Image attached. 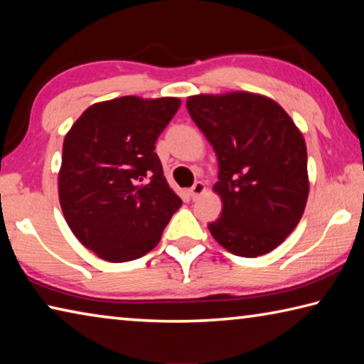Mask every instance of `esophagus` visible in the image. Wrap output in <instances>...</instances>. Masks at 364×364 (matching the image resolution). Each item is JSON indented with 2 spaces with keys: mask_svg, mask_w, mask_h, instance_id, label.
Returning a JSON list of instances; mask_svg holds the SVG:
<instances>
[{
  "mask_svg": "<svg viewBox=\"0 0 364 364\" xmlns=\"http://www.w3.org/2000/svg\"><path fill=\"white\" fill-rule=\"evenodd\" d=\"M204 193H205V184L202 181H197L194 186L189 189V194H191V197H193V200H196L197 197L202 196Z\"/></svg>",
  "mask_w": 364,
  "mask_h": 364,
  "instance_id": "1",
  "label": "esophagus"
}]
</instances>
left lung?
Returning a JSON list of instances; mask_svg holds the SVG:
<instances>
[{
    "label": "left lung",
    "instance_id": "1",
    "mask_svg": "<svg viewBox=\"0 0 364 364\" xmlns=\"http://www.w3.org/2000/svg\"><path fill=\"white\" fill-rule=\"evenodd\" d=\"M188 112L218 157L223 212L208 225L221 247L255 258L284 241L305 212L310 181L301 132L278 102L249 91L196 95Z\"/></svg>",
    "mask_w": 364,
    "mask_h": 364
}]
</instances>
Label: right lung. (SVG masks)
Returning a JSON list of instances; mask_svg holds the SVG:
<instances>
[{
    "instance_id": "right-lung-1",
    "label": "right lung",
    "mask_w": 364,
    "mask_h": 364,
    "mask_svg": "<svg viewBox=\"0 0 364 364\" xmlns=\"http://www.w3.org/2000/svg\"><path fill=\"white\" fill-rule=\"evenodd\" d=\"M180 106L178 97H115L90 106L67 132L60 208L78 241L102 260L146 255L181 207L154 152Z\"/></svg>"
}]
</instances>
